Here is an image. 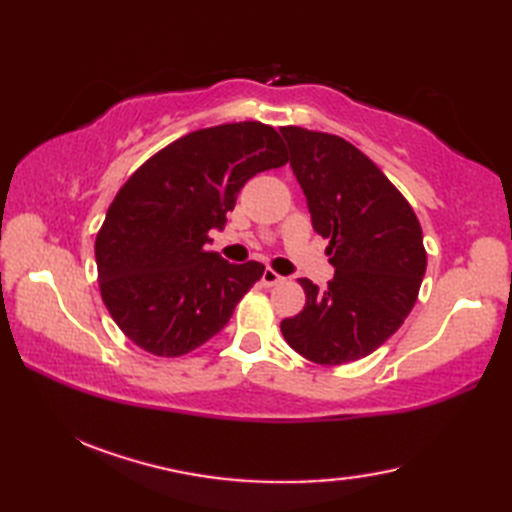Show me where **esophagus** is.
<instances>
[{"mask_svg":"<svg viewBox=\"0 0 512 512\" xmlns=\"http://www.w3.org/2000/svg\"><path fill=\"white\" fill-rule=\"evenodd\" d=\"M281 281H284V277H281L279 273H275V270L273 268H266L264 270V275H262V284L264 286H277V284H281Z\"/></svg>","mask_w":512,"mask_h":512,"instance_id":"esophagus-1","label":"esophagus"}]
</instances>
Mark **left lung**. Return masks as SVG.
<instances>
[{
  "label": "left lung",
  "mask_w": 512,
  "mask_h": 512,
  "mask_svg": "<svg viewBox=\"0 0 512 512\" xmlns=\"http://www.w3.org/2000/svg\"><path fill=\"white\" fill-rule=\"evenodd\" d=\"M281 134L336 268L325 290L299 279L306 308L281 321V334L312 363L358 361L400 328L418 299L427 270L420 222L405 195L345 138L295 125Z\"/></svg>",
  "instance_id": "left-lung-1"
}]
</instances>
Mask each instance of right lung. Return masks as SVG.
I'll return each mask as SVG.
<instances>
[{
	"label": "right lung",
	"mask_w": 512,
	"mask_h": 512,
	"mask_svg": "<svg viewBox=\"0 0 512 512\" xmlns=\"http://www.w3.org/2000/svg\"><path fill=\"white\" fill-rule=\"evenodd\" d=\"M286 162L275 127L244 121L173 140L129 176L94 242L103 303L129 341L173 358L224 328L264 264H228L204 244L246 180Z\"/></svg>",
	"instance_id": "obj_1"
}]
</instances>
